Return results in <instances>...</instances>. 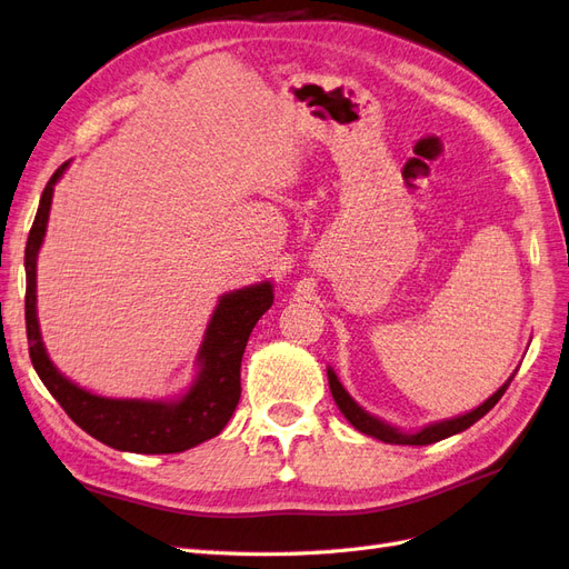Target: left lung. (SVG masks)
I'll list each match as a JSON object with an SVG mask.
<instances>
[{
	"mask_svg": "<svg viewBox=\"0 0 569 569\" xmlns=\"http://www.w3.org/2000/svg\"><path fill=\"white\" fill-rule=\"evenodd\" d=\"M512 378H515V373L508 378V382H505V386H502L498 392L490 395L483 405H479L476 409L462 413V417L445 419V421H438V423H428L426 428H421V431H417V433H405V431H399V428H395V426H390V423H386V421H380V419L371 417V413H368V411H363V409L355 402V399L349 397V392L342 388V382L337 380L332 368H328L330 392H332L335 405L340 407V411L345 413V419H347L351 426H355L357 431H361V433H366V436H371V438H378V440H382V442H390V445H431V442H438V440H442V438H450V436H455V433L467 431L469 426H473L481 417H486V413L498 405V399L505 395V390L510 388Z\"/></svg>",
	"mask_w": 569,
	"mask_h": 569,
	"instance_id": "8db88e82",
	"label": "left lung"
}]
</instances>
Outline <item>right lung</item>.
I'll list each match as a JSON object with an SVG mask.
<instances>
[{
    "mask_svg": "<svg viewBox=\"0 0 569 569\" xmlns=\"http://www.w3.org/2000/svg\"><path fill=\"white\" fill-rule=\"evenodd\" d=\"M64 162L50 177L40 196L36 222L26 243V332L28 351L44 388L88 436L121 452L172 455L196 448L220 436L241 397V357L258 318L272 306V284L260 282L222 295L210 316L198 349L193 386L172 402L156 399H112L88 392L57 371L42 345L36 311L38 251L48 232L54 183L64 174Z\"/></svg>",
    "mask_w": 569,
    "mask_h": 569,
    "instance_id": "right-lung-1",
    "label": "right lung"
}]
</instances>
